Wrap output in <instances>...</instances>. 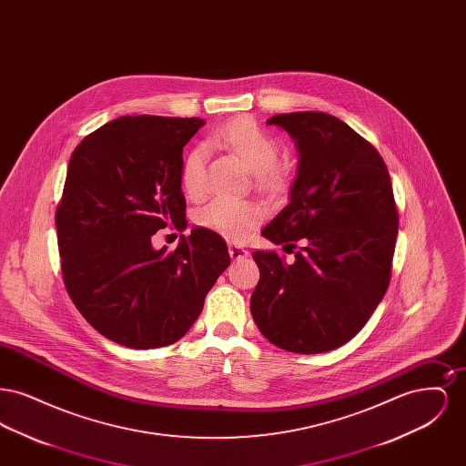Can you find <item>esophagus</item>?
<instances>
[{
	"label": "esophagus",
	"mask_w": 466,
	"mask_h": 466,
	"mask_svg": "<svg viewBox=\"0 0 466 466\" xmlns=\"http://www.w3.org/2000/svg\"><path fill=\"white\" fill-rule=\"evenodd\" d=\"M248 249L243 248V246H238V244H228V255H230V258L232 260H239V258H244V257H248Z\"/></svg>",
	"instance_id": "1"
}]
</instances>
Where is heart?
Returning a JSON list of instances; mask_svg holds the SVG:
<instances>
[{"label":"heart","mask_w":466,"mask_h":466,"mask_svg":"<svg viewBox=\"0 0 466 466\" xmlns=\"http://www.w3.org/2000/svg\"><path fill=\"white\" fill-rule=\"evenodd\" d=\"M209 141L220 145L239 157L249 171L255 173L257 185L272 190L283 185L287 171L278 162L279 143L272 134L249 116L232 118L209 136ZM181 187L190 198H200L206 190V156L200 147L192 148L181 164ZM264 218V209L249 200L217 198L198 211L200 227L213 230L230 241H243L251 228Z\"/></svg>","instance_id":"obj_1"}]
</instances>
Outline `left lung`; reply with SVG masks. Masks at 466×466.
Wrapping results in <instances>:
<instances>
[{"label": "left lung", "instance_id": "obj_1", "mask_svg": "<svg viewBox=\"0 0 466 466\" xmlns=\"http://www.w3.org/2000/svg\"><path fill=\"white\" fill-rule=\"evenodd\" d=\"M267 124L300 152L289 204L262 230L295 260L251 253L260 268L251 314L281 350L332 351L365 327L391 279L399 209L390 171L370 141L329 113H279Z\"/></svg>", "mask_w": 466, "mask_h": 466}]
</instances>
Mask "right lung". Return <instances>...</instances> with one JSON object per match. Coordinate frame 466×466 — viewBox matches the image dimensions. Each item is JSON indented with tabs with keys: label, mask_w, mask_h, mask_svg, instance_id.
<instances>
[{
	"label": "right lung",
	"mask_w": 466,
	"mask_h": 466,
	"mask_svg": "<svg viewBox=\"0 0 466 466\" xmlns=\"http://www.w3.org/2000/svg\"><path fill=\"white\" fill-rule=\"evenodd\" d=\"M204 120L118 116L87 134L67 166L56 209L67 293L101 335L152 350L179 340L230 264L222 236L204 227L177 249L152 248L157 230L185 227L181 152Z\"/></svg>",
	"instance_id": "right-lung-1"
}]
</instances>
